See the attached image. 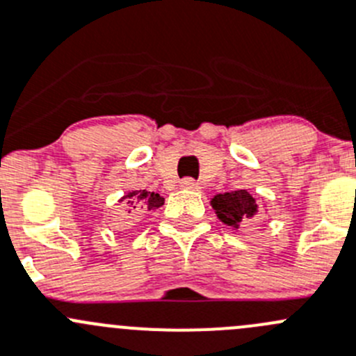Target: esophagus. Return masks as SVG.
Instances as JSON below:
<instances>
[{"label":"esophagus","mask_w":356,"mask_h":356,"mask_svg":"<svg viewBox=\"0 0 356 356\" xmlns=\"http://www.w3.org/2000/svg\"><path fill=\"white\" fill-rule=\"evenodd\" d=\"M181 188L182 189H191V191H198L200 184L195 181V179L186 177V179H182V181H181Z\"/></svg>","instance_id":"34e87169"}]
</instances>
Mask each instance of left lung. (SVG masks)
I'll list each match as a JSON object with an SVG mask.
<instances>
[{
    "mask_svg": "<svg viewBox=\"0 0 356 356\" xmlns=\"http://www.w3.org/2000/svg\"><path fill=\"white\" fill-rule=\"evenodd\" d=\"M217 217L226 226L238 229L245 220L254 219L259 213V202L247 189H236L231 193H219L210 200Z\"/></svg>",
    "mask_w": 356,
    "mask_h": 356,
    "instance_id": "8db88e82",
    "label": "left lung"
}]
</instances>
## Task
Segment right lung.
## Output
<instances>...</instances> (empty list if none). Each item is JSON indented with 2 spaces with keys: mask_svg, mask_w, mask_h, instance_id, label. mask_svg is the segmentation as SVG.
Wrapping results in <instances>:
<instances>
[{
  "mask_svg": "<svg viewBox=\"0 0 356 356\" xmlns=\"http://www.w3.org/2000/svg\"><path fill=\"white\" fill-rule=\"evenodd\" d=\"M120 202L125 203L129 207V213H132L140 212V210H158L165 203V198L158 193L139 189V191H129L120 198Z\"/></svg>",
  "mask_w": 356,
  "mask_h": 356,
  "instance_id": "1",
  "label": "right lung"
}]
</instances>
